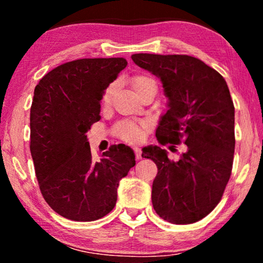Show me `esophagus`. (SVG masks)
Instances as JSON below:
<instances>
[{"label": "esophagus", "instance_id": "obj_1", "mask_svg": "<svg viewBox=\"0 0 263 263\" xmlns=\"http://www.w3.org/2000/svg\"><path fill=\"white\" fill-rule=\"evenodd\" d=\"M133 149H135V154H136V159L137 160H140L141 159V149L138 147V146H135L133 147Z\"/></svg>", "mask_w": 263, "mask_h": 263}]
</instances>
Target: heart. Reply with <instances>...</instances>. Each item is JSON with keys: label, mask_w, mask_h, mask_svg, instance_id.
Wrapping results in <instances>:
<instances>
[{"label": "heart", "mask_w": 263, "mask_h": 263, "mask_svg": "<svg viewBox=\"0 0 263 263\" xmlns=\"http://www.w3.org/2000/svg\"><path fill=\"white\" fill-rule=\"evenodd\" d=\"M151 83H155V81L152 78L147 77V75L137 74L131 79V86L133 89H135L137 94L141 90V89H144L146 86H148ZM112 92H114V86L112 84H110V86L106 88L103 92V96H102V103L108 104L110 102ZM146 127H147V124L145 122L122 121L116 124L115 135L125 141L136 142L141 139Z\"/></svg>", "instance_id": "heart-1"}]
</instances>
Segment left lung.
<instances>
[{
	"mask_svg": "<svg viewBox=\"0 0 263 263\" xmlns=\"http://www.w3.org/2000/svg\"><path fill=\"white\" fill-rule=\"evenodd\" d=\"M131 58L160 78L168 97L169 109L155 133L159 144L186 146L179 161L169 160L159 146L142 149L141 157L158 167L154 210L173 224L201 220L220 202L232 173L234 105L228 84L217 70L190 55L138 53Z\"/></svg>",
	"mask_w": 263,
	"mask_h": 263,
	"instance_id": "obj_1",
	"label": "left lung"
}]
</instances>
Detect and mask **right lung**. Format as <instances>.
I'll use <instances>...</instances> for the list:
<instances>
[{
  "label": "right lung",
  "instance_id": "right-lung-1",
  "mask_svg": "<svg viewBox=\"0 0 263 263\" xmlns=\"http://www.w3.org/2000/svg\"><path fill=\"white\" fill-rule=\"evenodd\" d=\"M124 58L79 59L58 66L34 88L30 151L46 203L60 216L92 221L112 210L117 188L136 164L123 144L92 159L86 133L101 119L103 92L126 67Z\"/></svg>",
  "mask_w": 263,
  "mask_h": 263
}]
</instances>
